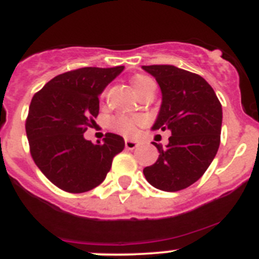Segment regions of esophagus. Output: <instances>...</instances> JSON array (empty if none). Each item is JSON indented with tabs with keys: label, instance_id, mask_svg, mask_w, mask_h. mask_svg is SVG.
I'll return each instance as SVG.
<instances>
[{
	"label": "esophagus",
	"instance_id": "esophagus-1",
	"mask_svg": "<svg viewBox=\"0 0 259 259\" xmlns=\"http://www.w3.org/2000/svg\"><path fill=\"white\" fill-rule=\"evenodd\" d=\"M124 145L127 149L132 150L135 149V148H137V145H139V141H135V140H130V139H125L124 140Z\"/></svg>",
	"mask_w": 259,
	"mask_h": 259
}]
</instances>
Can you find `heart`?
Masks as SVG:
<instances>
[{"label":"heart","mask_w":259,"mask_h":259,"mask_svg":"<svg viewBox=\"0 0 259 259\" xmlns=\"http://www.w3.org/2000/svg\"><path fill=\"white\" fill-rule=\"evenodd\" d=\"M132 87H134L136 95L141 93L148 88H155L154 80L145 75H136L132 79ZM139 124V119L127 118V116H116L111 120V128L118 134L124 136H131L136 131V125Z\"/></svg>","instance_id":"obj_1"}]
</instances>
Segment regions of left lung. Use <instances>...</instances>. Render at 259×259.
Wrapping results in <instances>:
<instances>
[{"label": "left lung", "mask_w": 259, "mask_h": 259, "mask_svg": "<svg viewBox=\"0 0 259 259\" xmlns=\"http://www.w3.org/2000/svg\"><path fill=\"white\" fill-rule=\"evenodd\" d=\"M157 80L162 104L152 130H170L168 144H154L159 155L144 168L146 180L164 192L188 188L205 174L221 144L222 105L200 75L172 65L143 66Z\"/></svg>", "instance_id": "obj_1"}]
</instances>
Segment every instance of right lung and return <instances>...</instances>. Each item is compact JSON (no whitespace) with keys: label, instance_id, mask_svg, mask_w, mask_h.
Returning <instances> with one entry per match:
<instances>
[{"label":"right lung","instance_id":"1","mask_svg":"<svg viewBox=\"0 0 259 259\" xmlns=\"http://www.w3.org/2000/svg\"><path fill=\"white\" fill-rule=\"evenodd\" d=\"M124 66L83 67L53 77L32 98L26 122L31 155L48 179L70 193L96 188L106 178L124 140L106 134L91 143L84 132L98 115L101 95Z\"/></svg>","mask_w":259,"mask_h":259}]
</instances>
